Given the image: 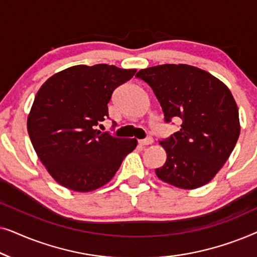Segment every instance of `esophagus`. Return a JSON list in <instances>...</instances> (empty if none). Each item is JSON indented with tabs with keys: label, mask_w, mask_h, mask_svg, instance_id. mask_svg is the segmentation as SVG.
<instances>
[{
	"label": "esophagus",
	"mask_w": 257,
	"mask_h": 257,
	"mask_svg": "<svg viewBox=\"0 0 257 257\" xmlns=\"http://www.w3.org/2000/svg\"><path fill=\"white\" fill-rule=\"evenodd\" d=\"M139 144L142 146L152 145V144H153V138H152V137H149V138H146V139H142V140H139Z\"/></svg>",
	"instance_id": "esophagus-1"
}]
</instances>
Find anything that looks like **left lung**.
<instances>
[{
  "label": "left lung",
  "instance_id": "left-lung-1",
  "mask_svg": "<svg viewBox=\"0 0 257 257\" xmlns=\"http://www.w3.org/2000/svg\"><path fill=\"white\" fill-rule=\"evenodd\" d=\"M136 77L152 87L165 120L180 118L181 127L159 144L166 151L157 177L174 187L194 189L221 170L240 136L238 108L226 84L187 64L143 69Z\"/></svg>",
  "mask_w": 257,
  "mask_h": 257
}]
</instances>
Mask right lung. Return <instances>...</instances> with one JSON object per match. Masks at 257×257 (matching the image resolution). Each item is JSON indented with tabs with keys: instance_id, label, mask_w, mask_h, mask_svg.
Segmentation results:
<instances>
[{
	"instance_id": "add662e5",
	"label": "right lung",
	"mask_w": 257,
	"mask_h": 257,
	"mask_svg": "<svg viewBox=\"0 0 257 257\" xmlns=\"http://www.w3.org/2000/svg\"><path fill=\"white\" fill-rule=\"evenodd\" d=\"M136 69L75 65L45 80L37 91L27 127L38 159L63 187L86 193L106 185L137 139L94 127L108 117L107 104Z\"/></svg>"
}]
</instances>
